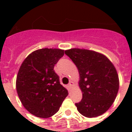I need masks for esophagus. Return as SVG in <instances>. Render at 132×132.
Returning <instances> with one entry per match:
<instances>
[{
	"mask_svg": "<svg viewBox=\"0 0 132 132\" xmlns=\"http://www.w3.org/2000/svg\"><path fill=\"white\" fill-rule=\"evenodd\" d=\"M73 83L72 81H71V82L69 83V85H68V87H69V90H71V88L73 87Z\"/></svg>",
	"mask_w": 132,
	"mask_h": 132,
	"instance_id": "obj_1",
	"label": "esophagus"
}]
</instances>
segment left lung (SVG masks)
Returning a JSON list of instances; mask_svg holds the SVG:
<instances>
[{
    "mask_svg": "<svg viewBox=\"0 0 132 132\" xmlns=\"http://www.w3.org/2000/svg\"><path fill=\"white\" fill-rule=\"evenodd\" d=\"M78 68L79 86L83 93L78 111L86 117L105 113L114 101L119 90L116 69L105 56L88 49L75 48L65 51Z\"/></svg>",
    "mask_w": 132,
    "mask_h": 132,
    "instance_id": "left-lung-1",
    "label": "left lung"
}]
</instances>
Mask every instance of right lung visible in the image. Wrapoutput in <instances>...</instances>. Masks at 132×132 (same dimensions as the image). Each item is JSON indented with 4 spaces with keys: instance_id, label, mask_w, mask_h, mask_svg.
Wrapping results in <instances>:
<instances>
[{
    "instance_id": "add662e5",
    "label": "right lung",
    "mask_w": 132,
    "mask_h": 132,
    "mask_svg": "<svg viewBox=\"0 0 132 132\" xmlns=\"http://www.w3.org/2000/svg\"><path fill=\"white\" fill-rule=\"evenodd\" d=\"M63 54L62 49H38L27 56L19 69L16 79L18 95L24 108L37 117L53 116L69 95L54 71Z\"/></svg>"
}]
</instances>
